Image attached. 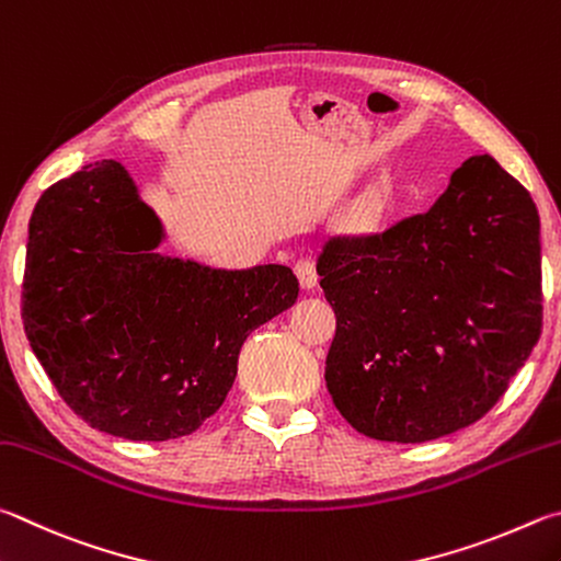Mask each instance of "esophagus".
Returning a JSON list of instances; mask_svg holds the SVG:
<instances>
[{
  "mask_svg": "<svg viewBox=\"0 0 561 561\" xmlns=\"http://www.w3.org/2000/svg\"><path fill=\"white\" fill-rule=\"evenodd\" d=\"M296 275L300 280V286L306 290H312L318 286V271H316V261L310 255H302V259L296 263Z\"/></svg>",
  "mask_w": 561,
  "mask_h": 561,
  "instance_id": "1",
  "label": "esophagus"
}]
</instances>
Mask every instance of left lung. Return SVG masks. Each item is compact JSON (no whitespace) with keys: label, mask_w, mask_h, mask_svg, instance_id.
Masks as SVG:
<instances>
[{"label":"left lung","mask_w":561,"mask_h":561,"mask_svg":"<svg viewBox=\"0 0 561 561\" xmlns=\"http://www.w3.org/2000/svg\"><path fill=\"white\" fill-rule=\"evenodd\" d=\"M335 310L325 381L359 434L424 444L483 419L542 332L533 196L490 154L450 174L428 211L318 255Z\"/></svg>","instance_id":"left-lung-1"}]
</instances>
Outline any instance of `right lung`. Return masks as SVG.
Segmentation results:
<instances>
[{
  "label": "right lung",
  "instance_id": "obj_1",
  "mask_svg": "<svg viewBox=\"0 0 561 561\" xmlns=\"http://www.w3.org/2000/svg\"><path fill=\"white\" fill-rule=\"evenodd\" d=\"M160 241L113 160L48 186L28 221V345L76 416L130 440L180 438L214 416L245 337L298 298L288 265L214 271L152 253Z\"/></svg>",
  "mask_w": 561,
  "mask_h": 561
}]
</instances>
